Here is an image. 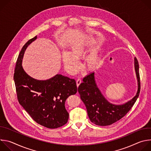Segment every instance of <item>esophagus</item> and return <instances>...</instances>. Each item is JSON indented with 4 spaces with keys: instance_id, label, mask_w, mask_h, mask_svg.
<instances>
[{
    "instance_id": "esophagus-1",
    "label": "esophagus",
    "mask_w": 151,
    "mask_h": 151,
    "mask_svg": "<svg viewBox=\"0 0 151 151\" xmlns=\"http://www.w3.org/2000/svg\"><path fill=\"white\" fill-rule=\"evenodd\" d=\"M81 82H82V81H81V79H77V81H76V85H77V87H79V85L81 83Z\"/></svg>"
}]
</instances>
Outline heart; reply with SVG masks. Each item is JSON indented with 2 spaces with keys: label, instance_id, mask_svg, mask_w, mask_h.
I'll use <instances>...</instances> for the list:
<instances>
[{
  "label": "heart",
  "instance_id": "b5f03b06",
  "mask_svg": "<svg viewBox=\"0 0 151 151\" xmlns=\"http://www.w3.org/2000/svg\"><path fill=\"white\" fill-rule=\"evenodd\" d=\"M88 50L83 42H78L71 46L69 52H64L62 60L64 67L70 73L78 71L79 62L77 58L83 57L87 54ZM101 62V58L98 52L95 51L89 55L85 60V65L88 70H94L98 68Z\"/></svg>",
  "mask_w": 151,
  "mask_h": 151
}]
</instances>
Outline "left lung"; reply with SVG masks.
Instances as JSON below:
<instances>
[{"instance_id": "1", "label": "left lung", "mask_w": 151, "mask_h": 151, "mask_svg": "<svg viewBox=\"0 0 151 151\" xmlns=\"http://www.w3.org/2000/svg\"><path fill=\"white\" fill-rule=\"evenodd\" d=\"M134 66L138 81L137 93L131 100L122 105L111 104L103 97L97 87L94 72L83 78V82L78 87V92L92 122L100 126L109 125L121 119L130 111L140 91L139 66L136 58H134Z\"/></svg>"}]
</instances>
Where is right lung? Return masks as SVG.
Instances as JSON below:
<instances>
[{"mask_svg":"<svg viewBox=\"0 0 151 151\" xmlns=\"http://www.w3.org/2000/svg\"><path fill=\"white\" fill-rule=\"evenodd\" d=\"M37 38L29 40L18 57L14 80L19 104L37 124L48 128H57L65 125L69 113L65 108L66 100L77 92L74 79L61 75L39 81L32 78L24 70L22 59L28 45Z\"/></svg>","mask_w":151,"mask_h":151,"instance_id":"right-lung-1","label":"right lung"}]
</instances>
